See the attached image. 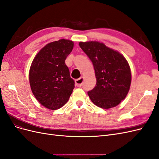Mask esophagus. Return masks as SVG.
<instances>
[{
	"mask_svg": "<svg viewBox=\"0 0 159 159\" xmlns=\"http://www.w3.org/2000/svg\"><path fill=\"white\" fill-rule=\"evenodd\" d=\"M75 85L77 87H81L84 82V78L83 77H81V78H80L79 79L75 80Z\"/></svg>",
	"mask_w": 159,
	"mask_h": 159,
	"instance_id": "obj_1",
	"label": "esophagus"
}]
</instances>
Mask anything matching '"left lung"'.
<instances>
[{
    "mask_svg": "<svg viewBox=\"0 0 159 159\" xmlns=\"http://www.w3.org/2000/svg\"><path fill=\"white\" fill-rule=\"evenodd\" d=\"M79 45L95 70L97 83L88 92L91 102L103 109L117 106L126 98L131 85V73L127 61L119 52L102 42H80Z\"/></svg>",
    "mask_w": 159,
    "mask_h": 159,
    "instance_id": "obj_1",
    "label": "left lung"
}]
</instances>
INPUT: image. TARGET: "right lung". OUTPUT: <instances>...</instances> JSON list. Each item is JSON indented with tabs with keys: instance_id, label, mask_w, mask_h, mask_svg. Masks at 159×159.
<instances>
[{
	"instance_id": "right-lung-1",
	"label": "right lung",
	"mask_w": 159,
	"mask_h": 159,
	"mask_svg": "<svg viewBox=\"0 0 159 159\" xmlns=\"http://www.w3.org/2000/svg\"><path fill=\"white\" fill-rule=\"evenodd\" d=\"M74 42L61 39L50 42L38 53L29 71L32 93L45 107L56 110L68 102L75 87L65 64Z\"/></svg>"
}]
</instances>
